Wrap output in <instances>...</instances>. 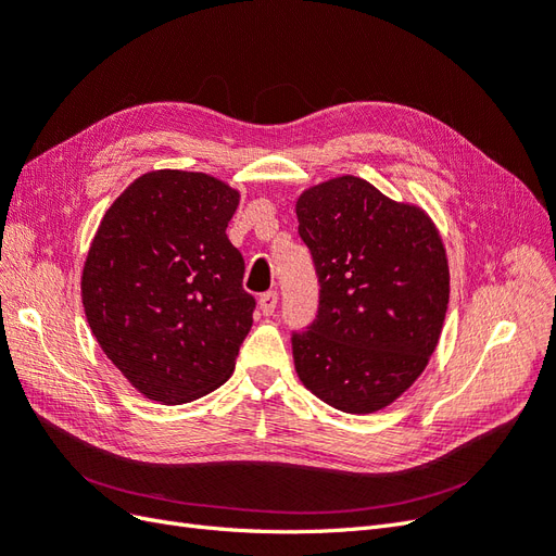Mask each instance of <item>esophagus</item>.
<instances>
[{"mask_svg":"<svg viewBox=\"0 0 556 556\" xmlns=\"http://www.w3.org/2000/svg\"><path fill=\"white\" fill-rule=\"evenodd\" d=\"M277 302H279L277 291H267V293H263V295L258 298L261 312H263L265 316H273V314H275V309H277Z\"/></svg>","mask_w":556,"mask_h":556,"instance_id":"34e87169","label":"esophagus"}]
</instances>
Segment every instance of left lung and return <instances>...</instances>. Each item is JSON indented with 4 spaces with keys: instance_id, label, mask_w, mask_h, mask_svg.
<instances>
[{
    "instance_id": "left-lung-1",
    "label": "left lung",
    "mask_w": 556,
    "mask_h": 556,
    "mask_svg": "<svg viewBox=\"0 0 556 556\" xmlns=\"http://www.w3.org/2000/svg\"><path fill=\"white\" fill-rule=\"evenodd\" d=\"M298 232L318 277V309L293 330L300 381L344 414L395 402L434 353L447 261L432 219L344 175L304 191Z\"/></svg>"
}]
</instances>
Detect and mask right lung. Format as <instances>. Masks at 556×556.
<instances>
[{"instance_id": "right-lung-1", "label": "right lung", "mask_w": 556, "mask_h": 556, "mask_svg": "<svg viewBox=\"0 0 556 556\" xmlns=\"http://www.w3.org/2000/svg\"><path fill=\"white\" fill-rule=\"evenodd\" d=\"M238 203L217 177L152 170L103 214L83 307L103 353L148 400H199L236 367L256 309L226 236Z\"/></svg>"}]
</instances>
